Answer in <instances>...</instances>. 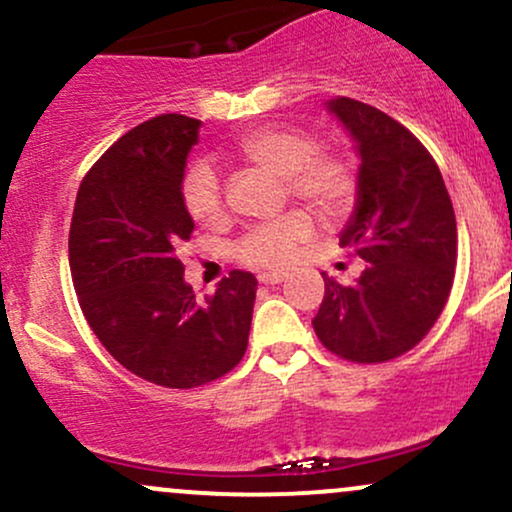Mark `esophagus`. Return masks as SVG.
<instances>
[{"mask_svg":"<svg viewBox=\"0 0 512 512\" xmlns=\"http://www.w3.org/2000/svg\"><path fill=\"white\" fill-rule=\"evenodd\" d=\"M257 279H260V284H281L286 279V272H262Z\"/></svg>","mask_w":512,"mask_h":512,"instance_id":"1","label":"esophagus"}]
</instances>
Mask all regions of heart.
Masks as SVG:
<instances>
[{
  "mask_svg": "<svg viewBox=\"0 0 512 512\" xmlns=\"http://www.w3.org/2000/svg\"><path fill=\"white\" fill-rule=\"evenodd\" d=\"M238 158L284 178L291 197L322 216H337L349 207L356 180L349 163L332 151L317 149L310 132L293 125H269L243 134L233 146ZM182 204L187 216L204 228L226 219L221 182L207 163H197L182 180ZM310 236V219L303 211H289L279 219L250 228L238 243L236 255L250 267H284L296 245Z\"/></svg>",
  "mask_w": 512,
  "mask_h": 512,
  "instance_id": "1",
  "label": "heart"
}]
</instances>
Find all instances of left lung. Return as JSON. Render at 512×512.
Segmentation results:
<instances>
[{
  "label": "left lung",
  "instance_id": "1",
  "mask_svg": "<svg viewBox=\"0 0 512 512\" xmlns=\"http://www.w3.org/2000/svg\"><path fill=\"white\" fill-rule=\"evenodd\" d=\"M361 156L356 207L339 236L366 269L354 286L325 279L313 327L332 354L383 363L414 349L448 303L457 223L443 175L426 146L383 110L332 98Z\"/></svg>",
  "mask_w": 512,
  "mask_h": 512
}]
</instances>
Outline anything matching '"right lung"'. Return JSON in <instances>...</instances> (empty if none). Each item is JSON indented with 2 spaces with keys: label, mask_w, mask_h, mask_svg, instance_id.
Listing matches in <instances>:
<instances>
[{
  "label": "right lung",
  "mask_w": 512,
  "mask_h": 512,
  "mask_svg": "<svg viewBox=\"0 0 512 512\" xmlns=\"http://www.w3.org/2000/svg\"><path fill=\"white\" fill-rule=\"evenodd\" d=\"M202 122L158 115L129 129L76 192L69 269L93 334L129 373L190 390L233 370L248 349L257 279L233 269L197 301L182 248L195 221L182 204Z\"/></svg>",
  "instance_id": "add662e5"
}]
</instances>
